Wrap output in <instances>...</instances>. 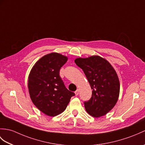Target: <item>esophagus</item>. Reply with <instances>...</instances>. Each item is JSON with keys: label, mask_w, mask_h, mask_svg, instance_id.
Instances as JSON below:
<instances>
[{"label": "esophagus", "mask_w": 145, "mask_h": 145, "mask_svg": "<svg viewBox=\"0 0 145 145\" xmlns=\"http://www.w3.org/2000/svg\"><path fill=\"white\" fill-rule=\"evenodd\" d=\"M75 95H76V96L78 95V94H79V89H77L75 91Z\"/></svg>", "instance_id": "obj_1"}]
</instances>
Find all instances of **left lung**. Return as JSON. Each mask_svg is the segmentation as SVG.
Masks as SVG:
<instances>
[{
  "mask_svg": "<svg viewBox=\"0 0 145 145\" xmlns=\"http://www.w3.org/2000/svg\"><path fill=\"white\" fill-rule=\"evenodd\" d=\"M75 62L83 70L92 91V96L84 103L90 116L99 117L106 115L115 106L119 96L120 82L110 63L98 56L76 58Z\"/></svg>",
  "mask_w": 145,
  "mask_h": 145,
  "instance_id": "obj_1",
  "label": "left lung"
}]
</instances>
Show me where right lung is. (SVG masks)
I'll use <instances>...</instances> for the list:
<instances>
[{
	"label": "right lung",
	"mask_w": 145,
	"mask_h": 145,
	"mask_svg": "<svg viewBox=\"0 0 145 145\" xmlns=\"http://www.w3.org/2000/svg\"><path fill=\"white\" fill-rule=\"evenodd\" d=\"M68 58L57 52L44 56L36 62L28 76V90L33 103L46 115L63 112L75 93L66 88L59 75Z\"/></svg>",
	"instance_id": "obj_1"
}]
</instances>
